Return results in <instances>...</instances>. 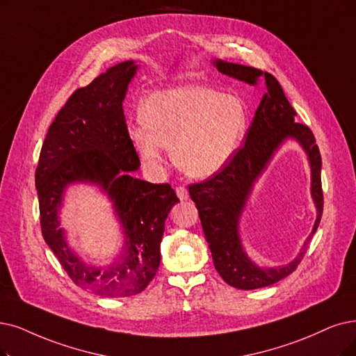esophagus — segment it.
<instances>
[{
	"instance_id": "34e87169",
	"label": "esophagus",
	"mask_w": 356,
	"mask_h": 356,
	"mask_svg": "<svg viewBox=\"0 0 356 356\" xmlns=\"http://www.w3.org/2000/svg\"><path fill=\"white\" fill-rule=\"evenodd\" d=\"M177 195L179 200H187L188 198V190L186 187H177Z\"/></svg>"
}]
</instances>
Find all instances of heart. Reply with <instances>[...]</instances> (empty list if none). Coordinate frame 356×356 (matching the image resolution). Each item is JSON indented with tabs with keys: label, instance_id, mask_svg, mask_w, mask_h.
<instances>
[{
	"label": "heart",
	"instance_id": "b5f03b06",
	"mask_svg": "<svg viewBox=\"0 0 356 356\" xmlns=\"http://www.w3.org/2000/svg\"><path fill=\"white\" fill-rule=\"evenodd\" d=\"M130 140L145 162L158 166L162 150L190 178L218 175L234 159L247 133V112L232 95L187 84L150 95Z\"/></svg>",
	"mask_w": 356,
	"mask_h": 356
}]
</instances>
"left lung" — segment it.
Returning <instances> with one entry per match:
<instances>
[{"label":"left lung","instance_id":"left-lung-1","mask_svg":"<svg viewBox=\"0 0 356 356\" xmlns=\"http://www.w3.org/2000/svg\"><path fill=\"white\" fill-rule=\"evenodd\" d=\"M213 64L222 74L252 86L264 77L267 89L247 131L245 145L236 152L229 165L218 175L188 187L218 273L227 285L251 291L285 279L302 261L323 215L321 154L312 131L307 125L295 122L296 112L275 76L266 71L263 73L259 68L222 60H215ZM288 138L296 139L309 156L312 196L316 203L318 219L300 254L291 264L277 268H260L249 260L242 248L238 220L253 182L264 172L274 152Z\"/></svg>","mask_w":356,"mask_h":356}]
</instances>
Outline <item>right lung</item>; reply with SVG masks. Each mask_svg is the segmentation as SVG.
<instances>
[{
  "mask_svg": "<svg viewBox=\"0 0 356 356\" xmlns=\"http://www.w3.org/2000/svg\"><path fill=\"white\" fill-rule=\"evenodd\" d=\"M138 65L124 61L70 96L51 124L35 174L45 243L77 286L121 298L147 288L161 263L168 213L179 202L169 184L134 178L140 159L127 129L122 102ZM101 186L114 203L124 231L120 257L112 265H86L71 252L58 211L71 183Z\"/></svg>",
  "mask_w": 356,
  "mask_h": 356,
  "instance_id": "obj_1",
  "label": "right lung"
}]
</instances>
